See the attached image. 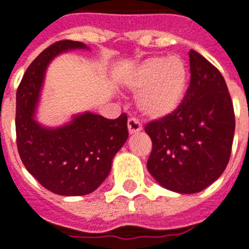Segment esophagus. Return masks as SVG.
<instances>
[{
	"label": "esophagus",
	"mask_w": 249,
	"mask_h": 249,
	"mask_svg": "<svg viewBox=\"0 0 249 249\" xmlns=\"http://www.w3.org/2000/svg\"><path fill=\"white\" fill-rule=\"evenodd\" d=\"M127 127H128V132L130 134H135V132H139L142 130V123L136 118H128Z\"/></svg>",
	"instance_id": "1"
}]
</instances>
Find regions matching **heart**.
Here are the masks:
<instances>
[{"label":"heart","mask_w":249,"mask_h":249,"mask_svg":"<svg viewBox=\"0 0 249 249\" xmlns=\"http://www.w3.org/2000/svg\"><path fill=\"white\" fill-rule=\"evenodd\" d=\"M189 73L180 56H156L138 67L130 87L139 90L136 105L149 119H162L176 113L188 90Z\"/></svg>","instance_id":"obj_1"}]
</instances>
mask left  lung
I'll return each instance as SVG.
<instances>
[{
  "mask_svg": "<svg viewBox=\"0 0 249 249\" xmlns=\"http://www.w3.org/2000/svg\"><path fill=\"white\" fill-rule=\"evenodd\" d=\"M190 85L178 110L145 124L152 140L147 168L159 184L177 193H198L229 164L235 113L227 84L216 67L189 52Z\"/></svg>",
  "mask_w": 249,
  "mask_h": 249,
  "instance_id": "left-lung-1",
  "label": "left lung"
}]
</instances>
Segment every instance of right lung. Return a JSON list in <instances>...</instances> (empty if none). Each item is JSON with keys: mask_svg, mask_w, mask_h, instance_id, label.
Instances as JSON below:
<instances>
[{"mask_svg": "<svg viewBox=\"0 0 249 249\" xmlns=\"http://www.w3.org/2000/svg\"><path fill=\"white\" fill-rule=\"evenodd\" d=\"M73 40L53 43L30 64L17 90V147L26 169L50 192L60 196H85L109 176L114 155L128 138L127 115L107 119L85 113L59 128L35 122L43 77L48 63L60 52L85 48Z\"/></svg>", "mask_w": 249, "mask_h": 249, "instance_id": "obj_1", "label": "right lung"}]
</instances>
